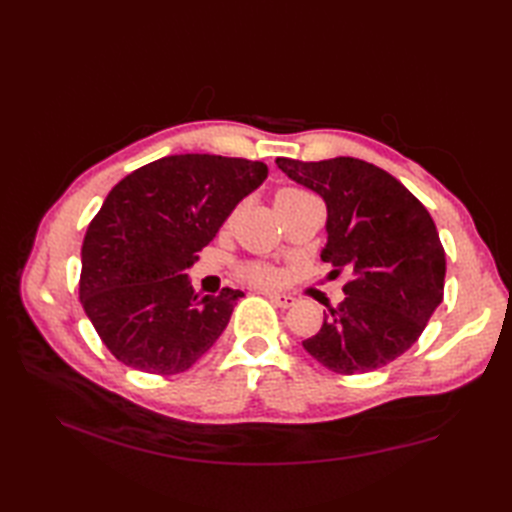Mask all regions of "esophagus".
Masks as SVG:
<instances>
[{
	"label": "esophagus",
	"instance_id": "1",
	"mask_svg": "<svg viewBox=\"0 0 512 512\" xmlns=\"http://www.w3.org/2000/svg\"><path fill=\"white\" fill-rule=\"evenodd\" d=\"M266 297L273 303H277L279 308H290V306H295V301H297L292 295H286V292H273V290L266 292Z\"/></svg>",
	"mask_w": 512,
	"mask_h": 512
}]
</instances>
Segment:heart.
Instances as JSON below:
<instances>
[{"mask_svg": "<svg viewBox=\"0 0 512 512\" xmlns=\"http://www.w3.org/2000/svg\"><path fill=\"white\" fill-rule=\"evenodd\" d=\"M303 193H306V191L295 189V187H286V189H281V191L277 193V200H279V198H292V195H303ZM242 275H244L248 281H253V284H262V286L275 284L277 277H279L277 270H275L273 266H264V264H250V266H244Z\"/></svg>", "mask_w": 512, "mask_h": 512, "instance_id": "obj_1", "label": "heart"}]
</instances>
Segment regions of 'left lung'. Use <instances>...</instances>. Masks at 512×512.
I'll return each mask as SVG.
<instances>
[{"label":"left lung","mask_w":512,"mask_h":512,"mask_svg":"<svg viewBox=\"0 0 512 512\" xmlns=\"http://www.w3.org/2000/svg\"><path fill=\"white\" fill-rule=\"evenodd\" d=\"M290 180L319 193L328 220L321 259L352 273L306 352L336 374H365L418 341L442 303L447 257L429 211L387 171L339 156L277 158Z\"/></svg>","instance_id":"left-lung-1"}]
</instances>
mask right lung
Listing matches in <instances>:
<instances>
[{
    "label": "right lung",
    "instance_id": "right-lung-1",
    "mask_svg": "<svg viewBox=\"0 0 512 512\" xmlns=\"http://www.w3.org/2000/svg\"><path fill=\"white\" fill-rule=\"evenodd\" d=\"M268 176L259 160L180 154L107 193L81 246L79 297L118 361L180 374L220 339L242 290L195 295L184 270Z\"/></svg>",
    "mask_w": 512,
    "mask_h": 512
}]
</instances>
